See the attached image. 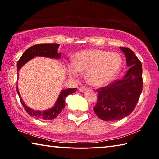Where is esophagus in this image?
I'll return each mask as SVG.
<instances>
[{
	"label": "esophagus",
	"mask_w": 159,
	"mask_h": 159,
	"mask_svg": "<svg viewBox=\"0 0 159 159\" xmlns=\"http://www.w3.org/2000/svg\"><path fill=\"white\" fill-rule=\"evenodd\" d=\"M79 90L80 91V92H85V91L88 90V88H86V87H84V86H82V87H80V88H79Z\"/></svg>",
	"instance_id": "esophagus-1"
}]
</instances>
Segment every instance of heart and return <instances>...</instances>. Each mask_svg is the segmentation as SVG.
Here are the masks:
<instances>
[{
  "label": "heart",
  "instance_id": "b5f03b06",
  "mask_svg": "<svg viewBox=\"0 0 159 159\" xmlns=\"http://www.w3.org/2000/svg\"><path fill=\"white\" fill-rule=\"evenodd\" d=\"M121 66L122 61L118 53L99 49L83 50L75 54L74 64L67 65L66 72L71 77H78L80 71L87 72L91 84L101 86L111 81Z\"/></svg>",
  "mask_w": 159,
  "mask_h": 159
}]
</instances>
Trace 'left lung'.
Wrapping results in <instances>:
<instances>
[{"label": "left lung", "mask_w": 159, "mask_h": 159, "mask_svg": "<svg viewBox=\"0 0 159 159\" xmlns=\"http://www.w3.org/2000/svg\"><path fill=\"white\" fill-rule=\"evenodd\" d=\"M129 67L125 77L97 90L94 112L102 120L111 121L127 116L135 108L143 90L142 64L128 48H119Z\"/></svg>", "instance_id": "8db88e82"}]
</instances>
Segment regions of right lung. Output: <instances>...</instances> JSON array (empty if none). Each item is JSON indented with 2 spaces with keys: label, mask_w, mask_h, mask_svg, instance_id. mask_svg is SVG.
I'll use <instances>...</instances> for the list:
<instances>
[{
  "label": "right lung",
  "mask_w": 159,
  "mask_h": 159,
  "mask_svg": "<svg viewBox=\"0 0 159 159\" xmlns=\"http://www.w3.org/2000/svg\"><path fill=\"white\" fill-rule=\"evenodd\" d=\"M59 44H39L34 45L33 46L29 48L27 50L24 52L22 56L19 58L17 62V71H19L24 64L29 61L30 60L36 57V56H43V57H47L50 58H56L59 59L61 58V54L58 52V48L59 47ZM77 90V88H68L66 90H61L58 99L53 107L45 111H36L32 109L26 105L25 102L21 98L20 93L18 90V86L16 87V91L18 93L19 98H20L21 103L25 108L27 113L31 116L41 120H51L57 117L58 114L62 111L65 107V99L69 95L72 94Z\"/></svg>",
  "instance_id": "add662e5"
}]
</instances>
